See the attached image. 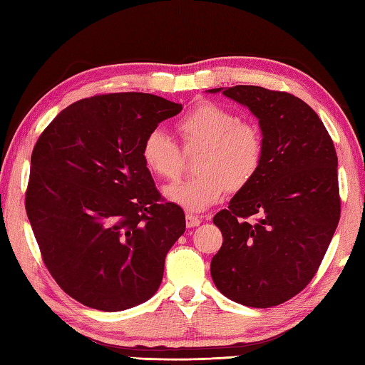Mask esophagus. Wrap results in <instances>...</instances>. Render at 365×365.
Returning <instances> with one entry per match:
<instances>
[{"mask_svg":"<svg viewBox=\"0 0 365 365\" xmlns=\"http://www.w3.org/2000/svg\"><path fill=\"white\" fill-rule=\"evenodd\" d=\"M185 220H187L188 228H195L201 224V217H197V215H195V214H187V219Z\"/></svg>","mask_w":365,"mask_h":365,"instance_id":"34e87169","label":"esophagus"}]
</instances>
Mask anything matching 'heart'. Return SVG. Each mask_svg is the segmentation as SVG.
<instances>
[{
    "instance_id": "1",
    "label": "heart",
    "mask_w": 365,
    "mask_h": 365,
    "mask_svg": "<svg viewBox=\"0 0 365 365\" xmlns=\"http://www.w3.org/2000/svg\"><path fill=\"white\" fill-rule=\"evenodd\" d=\"M177 132L187 153L202 148L196 160L201 174L164 190L165 197L185 211L211 207L228 187L242 188L261 168L264 140L259 128L217 103L197 104L178 120ZM141 159L153 175L174 180L182 174L185 154L169 133L154 128L141 145Z\"/></svg>"
}]
</instances>
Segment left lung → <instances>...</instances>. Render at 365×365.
Returning <instances> with one entry per match:
<instances>
[{"mask_svg":"<svg viewBox=\"0 0 365 365\" xmlns=\"http://www.w3.org/2000/svg\"><path fill=\"white\" fill-rule=\"evenodd\" d=\"M219 91L257 117L264 156L228 209L214 215L224 243L211 275L228 299L272 307L306 288L336 230V151L316 110L294 95L255 85L209 93Z\"/></svg>","mask_w":365,"mask_h":365,"instance_id":"obj_1","label":"left lung"}]
</instances>
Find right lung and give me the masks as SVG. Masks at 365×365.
<instances>
[{
    "instance_id": "add662e5",
    "label": "right lung",
    "mask_w": 365,
    "mask_h": 365,
    "mask_svg": "<svg viewBox=\"0 0 365 365\" xmlns=\"http://www.w3.org/2000/svg\"><path fill=\"white\" fill-rule=\"evenodd\" d=\"M180 110L150 93L98 95L61 110L36 141L27 217L49 274L83 306L123 311L163 282L187 225L160 197L141 145Z\"/></svg>"
}]
</instances>
